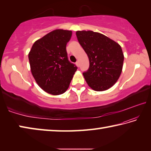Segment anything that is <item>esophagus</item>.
Returning a JSON list of instances; mask_svg holds the SVG:
<instances>
[{"mask_svg":"<svg viewBox=\"0 0 151 151\" xmlns=\"http://www.w3.org/2000/svg\"><path fill=\"white\" fill-rule=\"evenodd\" d=\"M76 65L78 67L79 66V62H78V61H76Z\"/></svg>","mask_w":151,"mask_h":151,"instance_id":"obj_1","label":"esophagus"}]
</instances>
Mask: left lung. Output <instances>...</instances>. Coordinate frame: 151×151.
<instances>
[{
    "mask_svg": "<svg viewBox=\"0 0 151 151\" xmlns=\"http://www.w3.org/2000/svg\"><path fill=\"white\" fill-rule=\"evenodd\" d=\"M76 35L90 63L88 70L83 73L86 83L95 91L112 87L120 77L123 66L121 46L105 35L91 30H78Z\"/></svg>",
    "mask_w": 151,
    "mask_h": 151,
    "instance_id": "8db88e82",
    "label": "left lung"
}]
</instances>
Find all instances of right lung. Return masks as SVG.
Wrapping results in <instances>:
<instances>
[{
    "instance_id": "obj_1",
    "label": "right lung",
    "mask_w": 151,
    "mask_h": 151,
    "mask_svg": "<svg viewBox=\"0 0 151 151\" xmlns=\"http://www.w3.org/2000/svg\"><path fill=\"white\" fill-rule=\"evenodd\" d=\"M71 36V30H52L35 41L29 53L33 77L43 91L52 95L67 90L77 70L68 60L66 49Z\"/></svg>"
}]
</instances>
